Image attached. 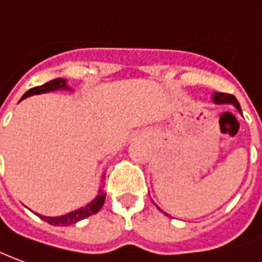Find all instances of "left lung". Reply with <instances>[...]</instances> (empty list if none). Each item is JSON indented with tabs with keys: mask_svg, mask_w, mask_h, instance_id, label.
Returning <instances> with one entry per match:
<instances>
[{
	"mask_svg": "<svg viewBox=\"0 0 262 262\" xmlns=\"http://www.w3.org/2000/svg\"><path fill=\"white\" fill-rule=\"evenodd\" d=\"M213 102H214V103H217V105H223V103H233V105L237 107V111L241 113V107H239L238 100L235 99V96H233V95H228V93L215 92L213 95Z\"/></svg>",
	"mask_w": 262,
	"mask_h": 262,
	"instance_id": "obj_1",
	"label": "left lung"
}]
</instances>
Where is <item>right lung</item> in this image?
Returning <instances> with one entry per match:
<instances>
[{
    "mask_svg": "<svg viewBox=\"0 0 262 262\" xmlns=\"http://www.w3.org/2000/svg\"><path fill=\"white\" fill-rule=\"evenodd\" d=\"M58 89H71V88L67 86V80L62 79V78H56V79L49 80L47 83H43L41 86L29 89L28 92L24 93V96L21 98V100L25 99V98H28L31 95H39V93L52 92V91H58ZM105 193L100 191V194L96 195L88 206H85V207L82 208H78V210H75L72 213L65 214V215H59V217H47V215H39V214H36V215H39L42 220L47 221L51 226H71V224H75V223L83 220V219H88L89 215H93V214L98 213L100 208H102V206H103V203H105Z\"/></svg>",
    "mask_w": 262,
    "mask_h": 262,
    "instance_id": "1",
    "label": "right lung"
}]
</instances>
